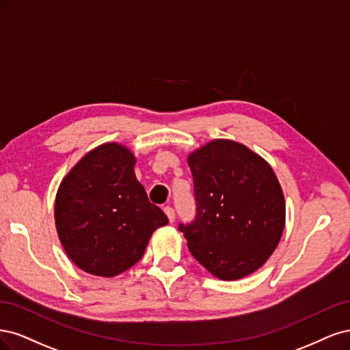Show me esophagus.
Segmentation results:
<instances>
[{"instance_id":"obj_1","label":"esophagus","mask_w":350,"mask_h":350,"mask_svg":"<svg viewBox=\"0 0 350 350\" xmlns=\"http://www.w3.org/2000/svg\"><path fill=\"white\" fill-rule=\"evenodd\" d=\"M164 212H165V215H167V218H168V221H170V222H173L176 219V212H174V209L172 206H165Z\"/></svg>"}]
</instances>
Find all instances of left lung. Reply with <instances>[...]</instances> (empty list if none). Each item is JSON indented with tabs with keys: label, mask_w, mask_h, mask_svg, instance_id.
<instances>
[{
	"label": "left lung",
	"mask_w": 350,
	"mask_h": 350,
	"mask_svg": "<svg viewBox=\"0 0 350 350\" xmlns=\"http://www.w3.org/2000/svg\"><path fill=\"white\" fill-rule=\"evenodd\" d=\"M196 217L178 224L196 260L222 280L262 267L285 227L282 187L260 155L245 145L215 139L191 152Z\"/></svg>",
	"instance_id": "8db88e82"
}]
</instances>
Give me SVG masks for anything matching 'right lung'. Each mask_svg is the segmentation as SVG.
I'll return each instance as SVG.
<instances>
[{"label":"right lung","mask_w":350,"mask_h":350,"mask_svg":"<svg viewBox=\"0 0 350 350\" xmlns=\"http://www.w3.org/2000/svg\"><path fill=\"white\" fill-rule=\"evenodd\" d=\"M135 157L116 142L85 154L55 200L61 244L84 272L111 278L141 260L152 232L168 224L135 177Z\"/></svg>","instance_id":"1"}]
</instances>
